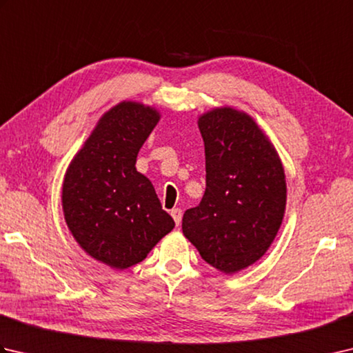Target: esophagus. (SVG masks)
<instances>
[{"mask_svg": "<svg viewBox=\"0 0 353 353\" xmlns=\"http://www.w3.org/2000/svg\"><path fill=\"white\" fill-rule=\"evenodd\" d=\"M170 214H171V216H172V219H174L176 224L179 226V224H181V221H182V209L174 208V209H171Z\"/></svg>", "mask_w": 353, "mask_h": 353, "instance_id": "esophagus-1", "label": "esophagus"}]
</instances>
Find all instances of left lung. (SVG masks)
I'll return each instance as SVG.
<instances>
[{"mask_svg":"<svg viewBox=\"0 0 353 353\" xmlns=\"http://www.w3.org/2000/svg\"><path fill=\"white\" fill-rule=\"evenodd\" d=\"M205 142L206 191L183 214L182 230L209 265L235 274L264 256L287 206L282 161L252 115L212 108L197 119Z\"/></svg>","mask_w":353,"mask_h":353,"instance_id":"obj_1","label":"left lung"}]
</instances>
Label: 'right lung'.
<instances>
[{
  "instance_id": "1",
  "label": "right lung",
  "mask_w": 353,
  "mask_h": 353,
  "mask_svg": "<svg viewBox=\"0 0 353 353\" xmlns=\"http://www.w3.org/2000/svg\"><path fill=\"white\" fill-rule=\"evenodd\" d=\"M161 112L123 100L100 117L66 168L62 209L89 256L115 270L144 261L174 228L154 186L134 167Z\"/></svg>"
}]
</instances>
